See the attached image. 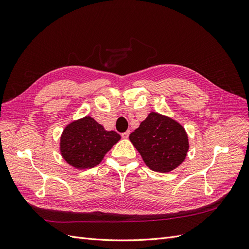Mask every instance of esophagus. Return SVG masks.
I'll list each match as a JSON object with an SVG mask.
<instances>
[{
	"instance_id": "obj_1",
	"label": "esophagus",
	"mask_w": 249,
	"mask_h": 249,
	"mask_svg": "<svg viewBox=\"0 0 249 249\" xmlns=\"http://www.w3.org/2000/svg\"><path fill=\"white\" fill-rule=\"evenodd\" d=\"M129 136H130V132H129V131L124 132V133L122 134V137H123L124 139H127V138H129Z\"/></svg>"
}]
</instances>
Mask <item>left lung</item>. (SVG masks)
<instances>
[{
  "label": "left lung",
  "mask_w": 249,
  "mask_h": 249,
  "mask_svg": "<svg viewBox=\"0 0 249 249\" xmlns=\"http://www.w3.org/2000/svg\"><path fill=\"white\" fill-rule=\"evenodd\" d=\"M129 138L146 166L156 172L175 170L185 161L189 149L185 127L157 112H150Z\"/></svg>",
  "instance_id": "1"
}]
</instances>
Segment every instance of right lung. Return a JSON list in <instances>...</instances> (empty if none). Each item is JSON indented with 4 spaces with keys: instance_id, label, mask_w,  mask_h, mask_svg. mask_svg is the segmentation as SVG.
Returning a JSON list of instances; mask_svg holds the SVG:
<instances>
[{
    "instance_id": "right-lung-1",
    "label": "right lung",
    "mask_w": 249,
    "mask_h": 249,
    "mask_svg": "<svg viewBox=\"0 0 249 249\" xmlns=\"http://www.w3.org/2000/svg\"><path fill=\"white\" fill-rule=\"evenodd\" d=\"M120 138L115 131H107L87 115L72 120L64 127L59 149L64 161L73 168L89 169L99 165Z\"/></svg>"
}]
</instances>
